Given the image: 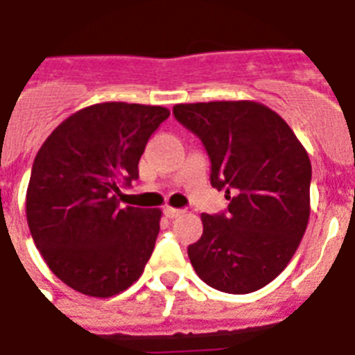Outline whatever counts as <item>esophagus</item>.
I'll list each match as a JSON object with an SVG mask.
<instances>
[{"label": "esophagus", "instance_id": "obj_1", "mask_svg": "<svg viewBox=\"0 0 355 355\" xmlns=\"http://www.w3.org/2000/svg\"><path fill=\"white\" fill-rule=\"evenodd\" d=\"M164 213H166V217H168V218H177V217H180V215H182L184 209H177V207L166 206V207H164Z\"/></svg>", "mask_w": 355, "mask_h": 355}]
</instances>
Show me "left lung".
Returning <instances> with one entry per match:
<instances>
[{"instance_id":"8db88e82","label":"left lung","mask_w":355,"mask_h":355,"mask_svg":"<svg viewBox=\"0 0 355 355\" xmlns=\"http://www.w3.org/2000/svg\"><path fill=\"white\" fill-rule=\"evenodd\" d=\"M173 114L211 160V186L226 215H202V237L187 248L195 272L226 293L266 286L292 261L310 218L312 164L277 112L253 100L177 103Z\"/></svg>"}]
</instances>
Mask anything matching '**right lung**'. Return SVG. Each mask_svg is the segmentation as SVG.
<instances>
[{
	"label": "right lung",
	"instance_id": "1",
	"mask_svg": "<svg viewBox=\"0 0 355 355\" xmlns=\"http://www.w3.org/2000/svg\"><path fill=\"white\" fill-rule=\"evenodd\" d=\"M162 105L103 102L63 120L37 151L25 213L51 272L89 297H112L138 281L160 232V209L120 207L138 178Z\"/></svg>",
	"mask_w": 355,
	"mask_h": 355
}]
</instances>
